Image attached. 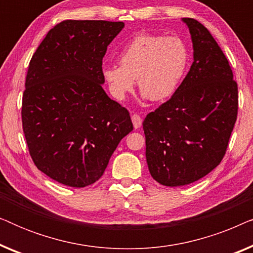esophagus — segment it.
<instances>
[{
	"mask_svg": "<svg viewBox=\"0 0 253 253\" xmlns=\"http://www.w3.org/2000/svg\"><path fill=\"white\" fill-rule=\"evenodd\" d=\"M131 120H132V123H133V126L134 129H138V127L141 126V123H143V120H141V117L138 115V114H133L132 117H131Z\"/></svg>",
	"mask_w": 253,
	"mask_h": 253,
	"instance_id": "34e87169",
	"label": "esophagus"
}]
</instances>
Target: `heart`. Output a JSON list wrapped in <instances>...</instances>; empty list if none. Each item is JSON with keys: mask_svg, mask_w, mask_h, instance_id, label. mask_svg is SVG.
Segmentation results:
<instances>
[{"mask_svg": "<svg viewBox=\"0 0 253 253\" xmlns=\"http://www.w3.org/2000/svg\"><path fill=\"white\" fill-rule=\"evenodd\" d=\"M120 65L105 64L101 75L117 100L133 89L134 79L145 98L162 101L174 94L189 64V50L178 37L137 34L117 56Z\"/></svg>", "mask_w": 253, "mask_h": 253, "instance_id": "b5f03b06", "label": "heart"}]
</instances>
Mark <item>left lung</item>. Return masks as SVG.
Wrapping results in <instances>:
<instances>
[{
    "mask_svg": "<svg viewBox=\"0 0 253 253\" xmlns=\"http://www.w3.org/2000/svg\"><path fill=\"white\" fill-rule=\"evenodd\" d=\"M183 22L191 34L193 63L174 95L143 122L148 170L166 186L190 184L220 165L238 110L226 55L202 23Z\"/></svg>",
    "mask_w": 253,
    "mask_h": 253,
    "instance_id": "obj_1",
    "label": "left lung"
}]
</instances>
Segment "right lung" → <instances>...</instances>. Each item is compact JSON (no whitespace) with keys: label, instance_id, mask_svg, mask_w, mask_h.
<instances>
[{"label":"right lung","instance_id":"right-lung-1","mask_svg":"<svg viewBox=\"0 0 253 253\" xmlns=\"http://www.w3.org/2000/svg\"><path fill=\"white\" fill-rule=\"evenodd\" d=\"M123 27V22L63 20L30 61L23 131L34 165L61 184L84 188L98 181L133 129L127 109L102 88V58Z\"/></svg>","mask_w":253,"mask_h":253}]
</instances>
